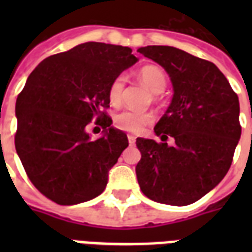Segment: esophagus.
Instances as JSON below:
<instances>
[{
    "instance_id": "34e87169",
    "label": "esophagus",
    "mask_w": 252,
    "mask_h": 252,
    "mask_svg": "<svg viewBox=\"0 0 252 252\" xmlns=\"http://www.w3.org/2000/svg\"><path fill=\"white\" fill-rule=\"evenodd\" d=\"M128 141H129V145H134L136 144V137L133 134H128Z\"/></svg>"
}]
</instances>
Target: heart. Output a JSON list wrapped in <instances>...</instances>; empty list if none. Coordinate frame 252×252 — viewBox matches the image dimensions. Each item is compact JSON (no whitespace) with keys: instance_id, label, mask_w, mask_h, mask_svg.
I'll list each match as a JSON object with an SVG mask.
<instances>
[{"instance_id":"b5f03b06","label":"heart","mask_w":252,"mask_h":252,"mask_svg":"<svg viewBox=\"0 0 252 252\" xmlns=\"http://www.w3.org/2000/svg\"><path fill=\"white\" fill-rule=\"evenodd\" d=\"M138 77L142 84L145 85L153 94H161L166 89V84H167L166 74L158 66H154V65L144 66L138 73ZM124 82H126L124 76H119L112 81V84L108 87V99L115 106L122 102ZM150 123H152V116L149 114L137 112L133 110L123 111L116 115L114 119V124L118 129L130 132V133H140Z\"/></svg>"}]
</instances>
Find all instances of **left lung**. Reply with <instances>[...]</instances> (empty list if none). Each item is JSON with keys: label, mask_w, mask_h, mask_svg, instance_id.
<instances>
[{"label": "left lung", "mask_w": 252, "mask_h": 252, "mask_svg": "<svg viewBox=\"0 0 252 252\" xmlns=\"http://www.w3.org/2000/svg\"><path fill=\"white\" fill-rule=\"evenodd\" d=\"M167 72L174 95L154 126L163 142L137 138L136 175L157 203L188 205L223 179L241 138L238 95L213 63L167 45L138 48ZM170 135L174 144L164 141Z\"/></svg>", "instance_id": "1"}]
</instances>
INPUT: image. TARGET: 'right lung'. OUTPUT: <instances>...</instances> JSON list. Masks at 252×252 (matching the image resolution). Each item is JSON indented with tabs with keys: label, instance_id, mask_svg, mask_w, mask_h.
Returning <instances> with one entry per match:
<instances>
[{
	"label": "right lung",
	"instance_id": "right-lung-1",
	"mask_svg": "<svg viewBox=\"0 0 252 252\" xmlns=\"http://www.w3.org/2000/svg\"><path fill=\"white\" fill-rule=\"evenodd\" d=\"M137 60L128 47L89 41L47 57L30 74L15 104V149L45 197L74 205L104 191L128 138L102 110L112 81ZM94 117L105 132L91 140L86 126Z\"/></svg>",
	"mask_w": 252,
	"mask_h": 252
}]
</instances>
